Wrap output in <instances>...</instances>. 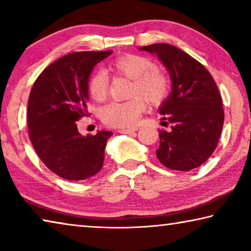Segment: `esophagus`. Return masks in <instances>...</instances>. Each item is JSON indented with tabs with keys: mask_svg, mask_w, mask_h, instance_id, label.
Masks as SVG:
<instances>
[{
	"mask_svg": "<svg viewBox=\"0 0 251 251\" xmlns=\"http://www.w3.org/2000/svg\"><path fill=\"white\" fill-rule=\"evenodd\" d=\"M136 130H138L137 126L130 127V128H121L118 131H120V133H122V134H130V133H133V131H136Z\"/></svg>",
	"mask_w": 251,
	"mask_h": 251,
	"instance_id": "1",
	"label": "esophagus"
}]
</instances>
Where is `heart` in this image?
I'll list each match as a JSON object with an SVG mask.
<instances>
[{"label": "heart", "instance_id": "1", "mask_svg": "<svg viewBox=\"0 0 251 251\" xmlns=\"http://www.w3.org/2000/svg\"><path fill=\"white\" fill-rule=\"evenodd\" d=\"M116 74L133 80L130 96L142 95L148 103L157 104L168 94L166 75L156 69L154 63L139 55H125L110 65ZM88 91L97 101L106 99L108 93V76L103 71H97L91 76ZM145 100L139 97L126 101H113L101 109V120L113 127H129L135 125L145 110Z\"/></svg>", "mask_w": 251, "mask_h": 251}]
</instances>
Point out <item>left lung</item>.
<instances>
[{
    "mask_svg": "<svg viewBox=\"0 0 251 251\" xmlns=\"http://www.w3.org/2000/svg\"><path fill=\"white\" fill-rule=\"evenodd\" d=\"M139 50L157 55L172 80L171 94L158 108L172 126L159 130L157 158L174 171H192L209 158L222 134L225 115L217 85L205 66L176 46L156 43Z\"/></svg>",
    "mask_w": 251,
    "mask_h": 251,
    "instance_id": "obj_1",
    "label": "left lung"
}]
</instances>
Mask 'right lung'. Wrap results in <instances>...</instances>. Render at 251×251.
<instances>
[{
	"label": "right lung",
	"mask_w": 251,
	"mask_h": 251,
	"mask_svg": "<svg viewBox=\"0 0 251 251\" xmlns=\"http://www.w3.org/2000/svg\"><path fill=\"white\" fill-rule=\"evenodd\" d=\"M110 54L112 50L67 54L42 72L29 93V139L45 166L64 179H87L103 167L106 143L113 133L99 130L83 136L76 122L87 116L93 70Z\"/></svg>",
	"instance_id": "add662e5"
}]
</instances>
